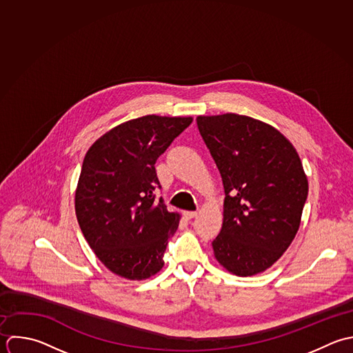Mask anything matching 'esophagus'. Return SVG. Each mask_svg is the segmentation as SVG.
Returning a JSON list of instances; mask_svg holds the SVG:
<instances>
[{"mask_svg":"<svg viewBox=\"0 0 353 353\" xmlns=\"http://www.w3.org/2000/svg\"><path fill=\"white\" fill-rule=\"evenodd\" d=\"M196 214H198V212H184V217H185L187 220H191V219L196 217Z\"/></svg>","mask_w":353,"mask_h":353,"instance_id":"esophagus-1","label":"esophagus"}]
</instances>
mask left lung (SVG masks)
<instances>
[{"mask_svg": "<svg viewBox=\"0 0 353 353\" xmlns=\"http://www.w3.org/2000/svg\"><path fill=\"white\" fill-rule=\"evenodd\" d=\"M196 125L225 192L214 257L238 276L264 272L300 228L308 196L301 159L278 129L246 115H201Z\"/></svg>", "mask_w": 353, "mask_h": 353, "instance_id": "1", "label": "left lung"}]
</instances>
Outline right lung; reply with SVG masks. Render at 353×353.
Instances as JSON below:
<instances>
[{"label": "right lung", "mask_w": 353, "mask_h": 353, "mask_svg": "<svg viewBox=\"0 0 353 353\" xmlns=\"http://www.w3.org/2000/svg\"><path fill=\"white\" fill-rule=\"evenodd\" d=\"M191 122V117L130 119L97 139L83 158L77 220L97 259L121 278L143 281L165 264L180 214L155 199L161 188L155 162Z\"/></svg>", "instance_id": "obj_1"}]
</instances>
